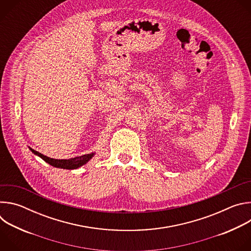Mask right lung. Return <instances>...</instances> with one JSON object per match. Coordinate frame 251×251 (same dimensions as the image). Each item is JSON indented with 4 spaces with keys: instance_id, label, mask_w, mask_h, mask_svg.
Masks as SVG:
<instances>
[{
    "instance_id": "1",
    "label": "right lung",
    "mask_w": 251,
    "mask_h": 251,
    "mask_svg": "<svg viewBox=\"0 0 251 251\" xmlns=\"http://www.w3.org/2000/svg\"><path fill=\"white\" fill-rule=\"evenodd\" d=\"M29 150L39 157H41L44 161H46L48 164L51 165L52 167L55 168H60V169H66V170H75L77 169L83 165H85L94 155L95 153H91V154H86V155H82L80 157H75V158H71V159H62V160H57V159H52L50 157H47L45 155H43L42 153L35 151L31 148H29Z\"/></svg>"
}]
</instances>
